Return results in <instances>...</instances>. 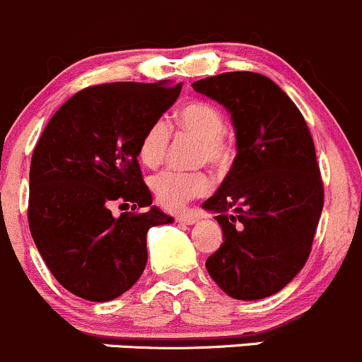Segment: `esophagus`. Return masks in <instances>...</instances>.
<instances>
[{"mask_svg":"<svg viewBox=\"0 0 362 362\" xmlns=\"http://www.w3.org/2000/svg\"><path fill=\"white\" fill-rule=\"evenodd\" d=\"M176 221L182 223V225H195L199 221V216L195 212H181V214L176 216Z\"/></svg>","mask_w":362,"mask_h":362,"instance_id":"34e87169","label":"esophagus"}]
</instances>
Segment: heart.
I'll use <instances>...</instances> for the list:
<instances>
[{
  "label": "heart",
  "mask_w": 362,
  "mask_h": 362,
  "mask_svg": "<svg viewBox=\"0 0 362 362\" xmlns=\"http://www.w3.org/2000/svg\"><path fill=\"white\" fill-rule=\"evenodd\" d=\"M177 122L185 130L197 136L202 143L200 160H207L216 167H223L233 153V144L225 132V115L209 103H189L181 107ZM170 130L165 120H156L146 129L139 141L137 155L146 167H158L169 146ZM211 177L206 173L163 170L151 177L150 186L156 202L162 207L176 211L188 200L202 197L211 189Z\"/></svg>",
  "instance_id": "b5f03b06"
}]
</instances>
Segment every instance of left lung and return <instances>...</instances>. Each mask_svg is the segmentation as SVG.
I'll return each mask as SVG.
<instances>
[{
  "mask_svg": "<svg viewBox=\"0 0 362 362\" xmlns=\"http://www.w3.org/2000/svg\"><path fill=\"white\" fill-rule=\"evenodd\" d=\"M192 87L226 107L237 146L228 176L202 204L223 230L206 268L228 296L262 300L310 255L324 206L314 141L296 104L263 74L233 71Z\"/></svg>",
  "mask_w": 362,
  "mask_h": 362,
  "instance_id": "8db88e82",
  "label": "left lung"
}]
</instances>
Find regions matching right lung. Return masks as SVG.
Listing matches in <instances>:
<instances>
[{"label": "right lung", "mask_w": 362, "mask_h": 362, "mask_svg": "<svg viewBox=\"0 0 362 362\" xmlns=\"http://www.w3.org/2000/svg\"><path fill=\"white\" fill-rule=\"evenodd\" d=\"M181 87L167 80L88 87L45 127L29 170V230L48 270L69 293L110 301L129 291L146 267L148 230L174 221L151 206L137 148ZM113 202L148 209L117 218Z\"/></svg>", "instance_id": "right-lung-1"}]
</instances>
